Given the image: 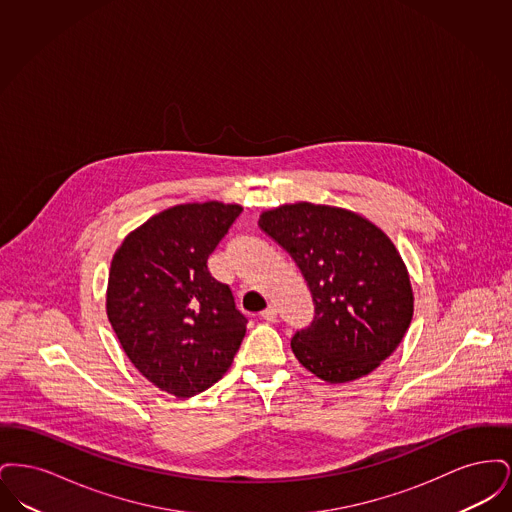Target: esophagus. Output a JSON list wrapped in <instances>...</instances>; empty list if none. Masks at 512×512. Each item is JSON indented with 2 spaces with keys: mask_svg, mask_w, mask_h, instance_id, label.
Instances as JSON below:
<instances>
[{
  "mask_svg": "<svg viewBox=\"0 0 512 512\" xmlns=\"http://www.w3.org/2000/svg\"><path fill=\"white\" fill-rule=\"evenodd\" d=\"M261 318H265L268 322H274V320L278 318V311H276V307H267V309L261 313Z\"/></svg>",
  "mask_w": 512,
  "mask_h": 512,
  "instance_id": "obj_1",
  "label": "esophagus"
}]
</instances>
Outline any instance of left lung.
Masks as SVG:
<instances>
[{"label":"left lung","instance_id":"1","mask_svg":"<svg viewBox=\"0 0 512 512\" xmlns=\"http://www.w3.org/2000/svg\"><path fill=\"white\" fill-rule=\"evenodd\" d=\"M259 226L290 253L313 295L315 318L292 338L297 361L330 384L363 378L386 361L414 303L390 238L353 211L307 201L265 211Z\"/></svg>","mask_w":512,"mask_h":512}]
</instances>
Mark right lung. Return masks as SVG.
I'll use <instances>...</instances> for the list:
<instances>
[{
  "instance_id": "add662e5",
  "label": "right lung",
  "mask_w": 512,
  "mask_h": 512,
  "mask_svg": "<svg viewBox=\"0 0 512 512\" xmlns=\"http://www.w3.org/2000/svg\"><path fill=\"white\" fill-rule=\"evenodd\" d=\"M240 205L171 207L130 232L107 284V317L130 363L180 399L217 384L245 336L247 318L207 259Z\"/></svg>"
}]
</instances>
